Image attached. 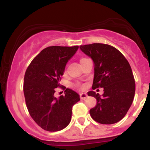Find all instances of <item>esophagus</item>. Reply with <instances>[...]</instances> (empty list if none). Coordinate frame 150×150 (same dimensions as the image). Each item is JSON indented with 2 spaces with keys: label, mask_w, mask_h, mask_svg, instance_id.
Instances as JSON below:
<instances>
[{
  "label": "esophagus",
  "mask_w": 150,
  "mask_h": 150,
  "mask_svg": "<svg viewBox=\"0 0 150 150\" xmlns=\"http://www.w3.org/2000/svg\"><path fill=\"white\" fill-rule=\"evenodd\" d=\"M87 97V94L86 93H80V99H85Z\"/></svg>",
  "instance_id": "obj_1"
}]
</instances>
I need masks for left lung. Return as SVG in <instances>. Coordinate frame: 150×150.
<instances>
[{
	"mask_svg": "<svg viewBox=\"0 0 150 150\" xmlns=\"http://www.w3.org/2000/svg\"><path fill=\"white\" fill-rule=\"evenodd\" d=\"M80 49L94 63L92 89L104 88L102 95L94 91L87 92L97 99L96 106L89 110L91 117L101 124L120 121L135 97V82L128 61L118 49L108 44H87Z\"/></svg>",
	"mask_w": 150,
	"mask_h": 150,
	"instance_id": "left-lung-1",
	"label": "left lung"
}]
</instances>
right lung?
<instances>
[{
	"mask_svg": "<svg viewBox=\"0 0 150 150\" xmlns=\"http://www.w3.org/2000/svg\"><path fill=\"white\" fill-rule=\"evenodd\" d=\"M78 46H49L42 50L31 62L24 78L23 91L31 117L44 130H63L69 124L72 108L80 100V95L67 88L65 96H54L60 86L65 65L75 54Z\"/></svg>",
	"mask_w": 150,
	"mask_h": 150,
	"instance_id": "obj_1",
	"label": "right lung"
}]
</instances>
